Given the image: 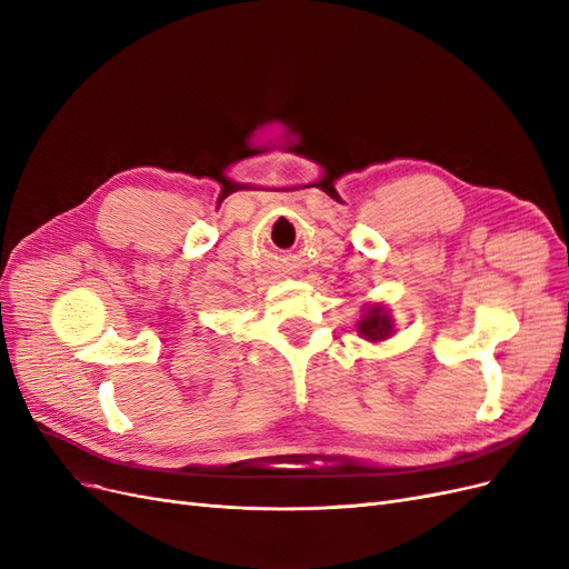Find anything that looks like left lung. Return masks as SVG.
<instances>
[{
	"label": "left lung",
	"mask_w": 569,
	"mask_h": 569,
	"mask_svg": "<svg viewBox=\"0 0 569 569\" xmlns=\"http://www.w3.org/2000/svg\"><path fill=\"white\" fill-rule=\"evenodd\" d=\"M358 331L367 341H383L396 331L393 318H390V312L379 303L367 306V310L362 312V320L358 322Z\"/></svg>",
	"instance_id": "1"
}]
</instances>
